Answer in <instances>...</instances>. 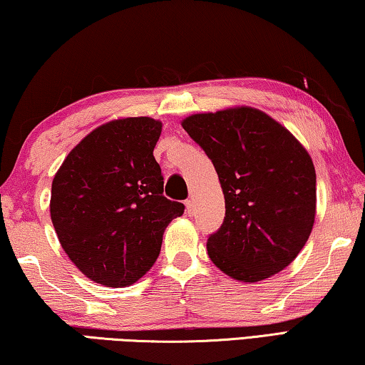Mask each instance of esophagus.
I'll use <instances>...</instances> for the list:
<instances>
[{
    "label": "esophagus",
    "mask_w": 365,
    "mask_h": 365,
    "mask_svg": "<svg viewBox=\"0 0 365 365\" xmlns=\"http://www.w3.org/2000/svg\"><path fill=\"white\" fill-rule=\"evenodd\" d=\"M194 212H195L194 199H187V200H186V213H187V215H194Z\"/></svg>",
    "instance_id": "obj_1"
}]
</instances>
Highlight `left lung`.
Listing matches in <instances>:
<instances>
[{"label": "left lung", "mask_w": 365, "mask_h": 365, "mask_svg": "<svg viewBox=\"0 0 365 365\" xmlns=\"http://www.w3.org/2000/svg\"><path fill=\"white\" fill-rule=\"evenodd\" d=\"M181 126L212 160L225 222L208 237L220 270L257 283L296 259L315 222L317 189L309 152L288 129L252 106L197 113Z\"/></svg>", "instance_id": "obj_1"}]
</instances>
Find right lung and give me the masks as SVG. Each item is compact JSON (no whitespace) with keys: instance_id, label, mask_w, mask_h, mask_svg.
Instances as JSON below:
<instances>
[{"instance_id":"1","label":"right lung","mask_w":365,"mask_h":365,"mask_svg":"<svg viewBox=\"0 0 365 365\" xmlns=\"http://www.w3.org/2000/svg\"><path fill=\"white\" fill-rule=\"evenodd\" d=\"M153 118H118L87 134L51 184L50 215L59 244L88 279L134 284L157 260L163 232L184 205L163 195L153 157L161 134Z\"/></svg>"}]
</instances>
